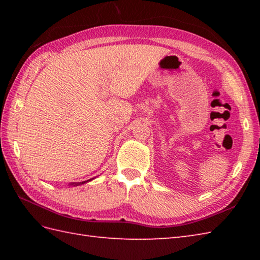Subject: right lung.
<instances>
[{
  "mask_svg": "<svg viewBox=\"0 0 260 260\" xmlns=\"http://www.w3.org/2000/svg\"><path fill=\"white\" fill-rule=\"evenodd\" d=\"M86 182V181H85ZM85 182H80V183H75L76 185H79V184H82V183H85ZM74 184V183H73Z\"/></svg>",
  "mask_w": 260,
  "mask_h": 260,
  "instance_id": "1",
  "label": "right lung"
}]
</instances>
